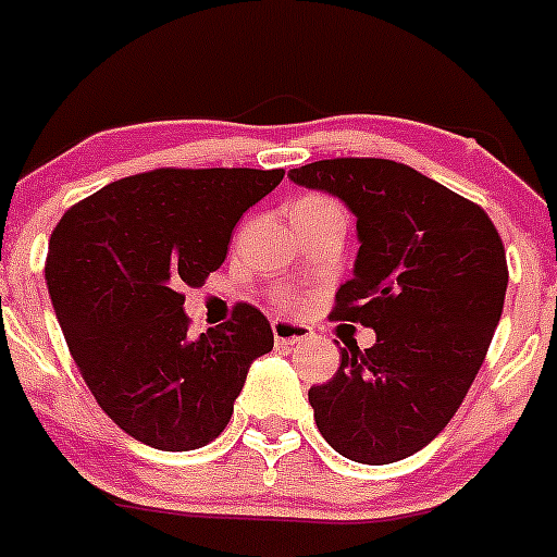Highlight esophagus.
I'll use <instances>...</instances> for the list:
<instances>
[{
  "mask_svg": "<svg viewBox=\"0 0 557 557\" xmlns=\"http://www.w3.org/2000/svg\"><path fill=\"white\" fill-rule=\"evenodd\" d=\"M271 326H273V341H276V346H295V343L308 341V337L313 335L311 326L297 324V321H289V319H273Z\"/></svg>",
  "mask_w": 557,
  "mask_h": 557,
  "instance_id": "obj_1",
  "label": "esophagus"
}]
</instances>
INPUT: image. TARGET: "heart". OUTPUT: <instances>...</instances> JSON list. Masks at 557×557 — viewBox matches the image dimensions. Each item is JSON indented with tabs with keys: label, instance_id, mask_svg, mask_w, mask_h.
I'll list each match as a JSON object with an SVG mask.
<instances>
[{
	"label": "heart",
	"instance_id": "b5f03b06",
	"mask_svg": "<svg viewBox=\"0 0 557 557\" xmlns=\"http://www.w3.org/2000/svg\"><path fill=\"white\" fill-rule=\"evenodd\" d=\"M302 200H321L319 195H311V198H302ZM281 302H292L289 295H281Z\"/></svg>",
	"mask_w": 557,
	"mask_h": 557
}]
</instances>
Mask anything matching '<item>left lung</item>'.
<instances>
[{
  "label": "left lung",
  "instance_id": "obj_1",
  "mask_svg": "<svg viewBox=\"0 0 557 557\" xmlns=\"http://www.w3.org/2000/svg\"><path fill=\"white\" fill-rule=\"evenodd\" d=\"M289 180L357 216L362 246L330 319L375 330V346L348 343L335 377L308 392L321 437L359 463L412 456L488 354L509 281L502 236L478 203L394 160H317Z\"/></svg>",
  "mask_w": 557,
  "mask_h": 557
}]
</instances>
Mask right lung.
<instances>
[{
	"instance_id": "right-lung-1",
	"label": "right lung",
	"mask_w": 557,
	"mask_h": 557,
	"mask_svg": "<svg viewBox=\"0 0 557 557\" xmlns=\"http://www.w3.org/2000/svg\"><path fill=\"white\" fill-rule=\"evenodd\" d=\"M284 169H154L74 203L50 236L45 278L74 364L101 410L139 443L195 450L222 434L273 330L238 302L190 337L185 286L225 262L233 227Z\"/></svg>"
}]
</instances>
